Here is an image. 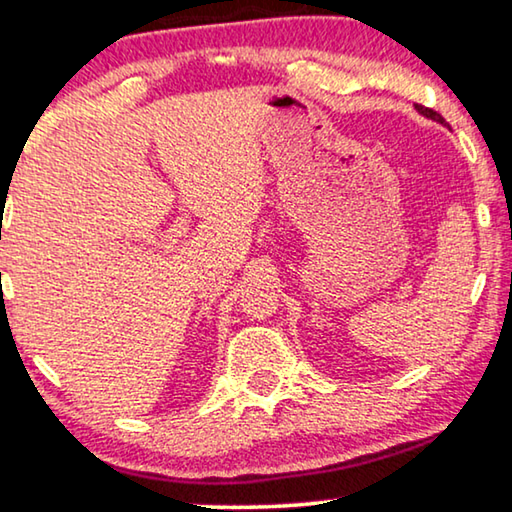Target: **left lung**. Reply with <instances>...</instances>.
Returning <instances> with one entry per match:
<instances>
[{"label":"left lung","mask_w":512,"mask_h":512,"mask_svg":"<svg viewBox=\"0 0 512 512\" xmlns=\"http://www.w3.org/2000/svg\"><path fill=\"white\" fill-rule=\"evenodd\" d=\"M416 112L419 114H423L426 116V119H432V121H437V123H444V119H442V114H437L435 109H428V107H423V105H416Z\"/></svg>","instance_id":"1"}]
</instances>
